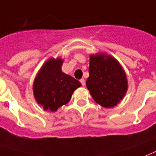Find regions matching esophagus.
Wrapping results in <instances>:
<instances>
[{"label": "esophagus", "instance_id": "34e87169", "mask_svg": "<svg viewBox=\"0 0 156 156\" xmlns=\"http://www.w3.org/2000/svg\"><path fill=\"white\" fill-rule=\"evenodd\" d=\"M80 82L83 86H85V84H86V83H85V79H84V78H82V79L80 80Z\"/></svg>", "mask_w": 156, "mask_h": 156}]
</instances>
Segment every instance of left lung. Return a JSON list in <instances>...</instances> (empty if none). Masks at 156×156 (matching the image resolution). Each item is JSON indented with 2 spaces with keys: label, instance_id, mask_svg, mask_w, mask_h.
I'll list each match as a JSON object with an SVG mask.
<instances>
[{
  "label": "left lung",
  "instance_id": "left-lung-1",
  "mask_svg": "<svg viewBox=\"0 0 156 156\" xmlns=\"http://www.w3.org/2000/svg\"><path fill=\"white\" fill-rule=\"evenodd\" d=\"M86 85L93 100L105 108L117 105L128 91L125 71L115 57L105 53L90 55Z\"/></svg>",
  "mask_w": 156,
  "mask_h": 156
}]
</instances>
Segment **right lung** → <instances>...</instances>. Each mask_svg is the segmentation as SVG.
<instances>
[{"instance_id": "obj_1", "label": "right lung", "mask_w": 156, "mask_h": 156, "mask_svg": "<svg viewBox=\"0 0 156 156\" xmlns=\"http://www.w3.org/2000/svg\"><path fill=\"white\" fill-rule=\"evenodd\" d=\"M61 58H51L44 63L33 82L34 98L45 110L55 112L69 101L79 81L63 73Z\"/></svg>"}]
</instances>
